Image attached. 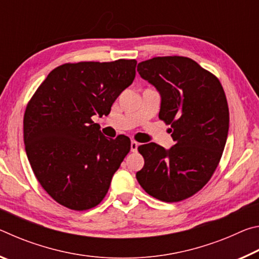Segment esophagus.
I'll return each instance as SVG.
<instances>
[{"label": "esophagus", "mask_w": 259, "mask_h": 259, "mask_svg": "<svg viewBox=\"0 0 259 259\" xmlns=\"http://www.w3.org/2000/svg\"><path fill=\"white\" fill-rule=\"evenodd\" d=\"M139 146V144L136 140H131V152H136Z\"/></svg>", "instance_id": "34e87169"}]
</instances>
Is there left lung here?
Returning <instances> with one entry per match:
<instances>
[{
  "label": "left lung",
  "instance_id": "left-lung-1",
  "mask_svg": "<svg viewBox=\"0 0 259 259\" xmlns=\"http://www.w3.org/2000/svg\"><path fill=\"white\" fill-rule=\"evenodd\" d=\"M137 71L161 95L159 119L171 125L175 145L138 146L145 160L136 174L146 193L163 202H179L202 190L224 151L230 113L218 77L191 58L155 57Z\"/></svg>",
  "mask_w": 259,
  "mask_h": 259
}]
</instances>
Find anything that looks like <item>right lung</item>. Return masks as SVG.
<instances>
[{
	"label": "right lung",
	"instance_id": "1",
	"mask_svg": "<svg viewBox=\"0 0 259 259\" xmlns=\"http://www.w3.org/2000/svg\"><path fill=\"white\" fill-rule=\"evenodd\" d=\"M135 59L56 67L24 114V143L35 177L56 202L82 211L98 205L130 152V138L104 137L94 115H108L133 83Z\"/></svg>",
	"mask_w": 259,
	"mask_h": 259
}]
</instances>
